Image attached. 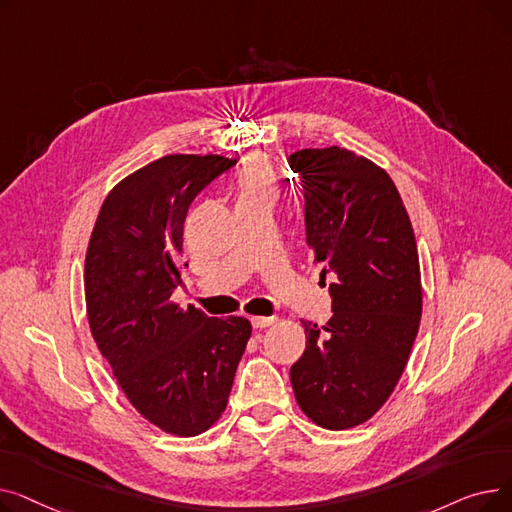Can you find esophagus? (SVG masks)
<instances>
[{
	"label": "esophagus",
	"mask_w": 512,
	"mask_h": 512,
	"mask_svg": "<svg viewBox=\"0 0 512 512\" xmlns=\"http://www.w3.org/2000/svg\"><path fill=\"white\" fill-rule=\"evenodd\" d=\"M276 321V317H251V324H253V328H257V330H265V328H270L272 324Z\"/></svg>",
	"instance_id": "obj_1"
}]
</instances>
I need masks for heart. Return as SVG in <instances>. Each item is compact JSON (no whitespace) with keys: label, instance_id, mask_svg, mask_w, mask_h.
Here are the masks:
<instances>
[{"label":"heart","instance_id":"heart-1","mask_svg":"<svg viewBox=\"0 0 512 512\" xmlns=\"http://www.w3.org/2000/svg\"><path fill=\"white\" fill-rule=\"evenodd\" d=\"M236 184H238L236 201L276 199L278 195V182L272 172V166L267 164L265 157H259V155H253L242 161Z\"/></svg>","mask_w":512,"mask_h":512}]
</instances>
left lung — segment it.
Listing matches in <instances>:
<instances>
[{
    "mask_svg": "<svg viewBox=\"0 0 512 512\" xmlns=\"http://www.w3.org/2000/svg\"><path fill=\"white\" fill-rule=\"evenodd\" d=\"M288 166L303 186L311 263L336 278L328 324L301 321L307 346L290 382L309 419L348 429L373 417L407 367L421 319L417 242L373 161L334 145L292 153Z\"/></svg>",
    "mask_w": 512,
    "mask_h": 512,
    "instance_id": "obj_1",
    "label": "left lung"
}]
</instances>
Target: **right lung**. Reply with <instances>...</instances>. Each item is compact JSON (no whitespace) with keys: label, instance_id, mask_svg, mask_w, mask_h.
Returning a JSON list of instances; mask_svg holds the SVG:
<instances>
[{"label":"right lung","instance_id":"right-lung-1","mask_svg":"<svg viewBox=\"0 0 512 512\" xmlns=\"http://www.w3.org/2000/svg\"><path fill=\"white\" fill-rule=\"evenodd\" d=\"M234 164L222 155L151 161L105 197L87 249L85 299L99 351L132 407L176 436H197L220 419L251 336L245 317L218 319L170 301L182 284L188 207Z\"/></svg>","mask_w":512,"mask_h":512}]
</instances>
